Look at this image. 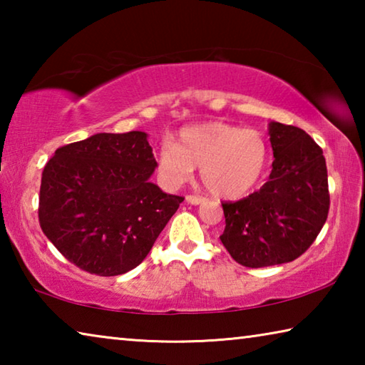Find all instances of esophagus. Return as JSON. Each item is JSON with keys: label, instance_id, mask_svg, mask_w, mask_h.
<instances>
[{"label": "esophagus", "instance_id": "1", "mask_svg": "<svg viewBox=\"0 0 365 365\" xmlns=\"http://www.w3.org/2000/svg\"><path fill=\"white\" fill-rule=\"evenodd\" d=\"M206 197L202 196H197V195H187V202L190 205H201V202H205Z\"/></svg>", "mask_w": 365, "mask_h": 365}]
</instances>
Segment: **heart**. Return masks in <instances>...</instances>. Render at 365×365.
<instances>
[{"mask_svg": "<svg viewBox=\"0 0 365 365\" xmlns=\"http://www.w3.org/2000/svg\"><path fill=\"white\" fill-rule=\"evenodd\" d=\"M267 158V145L259 132L207 122L183 128L175 145L160 146L158 174L168 187H180L195 168H201V180L212 195L235 200L261 182Z\"/></svg>", "mask_w": 365, "mask_h": 365, "instance_id": "obj_1", "label": "heart"}]
</instances>
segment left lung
<instances>
[{"mask_svg":"<svg viewBox=\"0 0 365 365\" xmlns=\"http://www.w3.org/2000/svg\"><path fill=\"white\" fill-rule=\"evenodd\" d=\"M275 160L269 182L238 201L222 202L220 242L245 267L292 262L306 252L329 215L330 193L324 151L298 127L270 122Z\"/></svg>","mask_w":365,"mask_h":365,"instance_id":"left-lung-1","label":"left lung"}]
</instances>
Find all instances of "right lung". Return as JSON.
<instances>
[{
  "label": "right lung",
  "instance_id": "right-lung-1",
  "mask_svg": "<svg viewBox=\"0 0 365 365\" xmlns=\"http://www.w3.org/2000/svg\"><path fill=\"white\" fill-rule=\"evenodd\" d=\"M145 132L96 133L61 146L41 175L38 220L67 261L114 277L137 267L183 201L150 182Z\"/></svg>",
  "mask_w": 365,
  "mask_h": 365
}]
</instances>
